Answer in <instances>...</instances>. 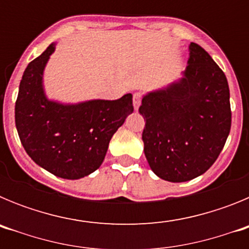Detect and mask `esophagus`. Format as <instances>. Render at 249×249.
Returning <instances> with one entry per match:
<instances>
[{"label": "esophagus", "instance_id": "34e87169", "mask_svg": "<svg viewBox=\"0 0 249 249\" xmlns=\"http://www.w3.org/2000/svg\"><path fill=\"white\" fill-rule=\"evenodd\" d=\"M141 100H142V94H141L140 92H136V93L133 94V107H135L136 111H137L138 107H140Z\"/></svg>", "mask_w": 249, "mask_h": 249}]
</instances>
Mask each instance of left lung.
Segmentation results:
<instances>
[{
    "label": "left lung",
    "mask_w": 249,
    "mask_h": 249,
    "mask_svg": "<svg viewBox=\"0 0 249 249\" xmlns=\"http://www.w3.org/2000/svg\"><path fill=\"white\" fill-rule=\"evenodd\" d=\"M182 78L142 98V140L151 169L168 182L203 175L223 149L231 131L230 87L212 57L191 42Z\"/></svg>",
    "instance_id": "8db88e82"
}]
</instances>
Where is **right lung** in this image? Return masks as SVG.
I'll use <instances>...</instances> for the list:
<instances>
[{"mask_svg": "<svg viewBox=\"0 0 249 249\" xmlns=\"http://www.w3.org/2000/svg\"><path fill=\"white\" fill-rule=\"evenodd\" d=\"M54 47L51 43L23 72L15 121L22 146L34 162L57 177L78 179L100 168L112 136L133 112L132 94L76 105L48 100L43 71Z\"/></svg>", "mask_w": 249, "mask_h": 249, "instance_id": "1", "label": "right lung"}]
</instances>
